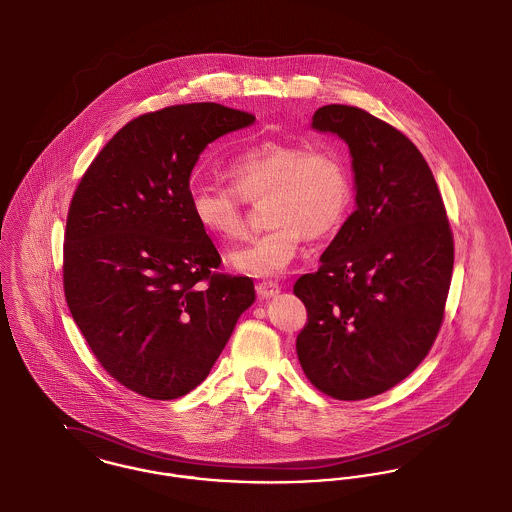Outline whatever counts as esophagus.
<instances>
[{
    "instance_id": "34e87169",
    "label": "esophagus",
    "mask_w": 512,
    "mask_h": 512,
    "mask_svg": "<svg viewBox=\"0 0 512 512\" xmlns=\"http://www.w3.org/2000/svg\"><path fill=\"white\" fill-rule=\"evenodd\" d=\"M256 291H258L260 299H272L275 295H279L281 287L275 281H262V283L256 285Z\"/></svg>"
}]
</instances>
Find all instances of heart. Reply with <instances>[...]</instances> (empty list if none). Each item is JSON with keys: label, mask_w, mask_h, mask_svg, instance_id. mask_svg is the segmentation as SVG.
<instances>
[{"label": "heart", "mask_w": 512, "mask_h": 512, "mask_svg": "<svg viewBox=\"0 0 512 512\" xmlns=\"http://www.w3.org/2000/svg\"><path fill=\"white\" fill-rule=\"evenodd\" d=\"M233 188L196 184L190 209L200 229L221 240L242 233V200H266L268 233L231 252L235 270L252 277L285 272L299 256L303 235L326 237L345 219L353 182L340 153L326 145L264 143L229 165Z\"/></svg>", "instance_id": "obj_1"}]
</instances>
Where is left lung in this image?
I'll return each instance as SVG.
<instances>
[{"label": "left lung", "mask_w": 512, "mask_h": 512, "mask_svg": "<svg viewBox=\"0 0 512 512\" xmlns=\"http://www.w3.org/2000/svg\"><path fill=\"white\" fill-rule=\"evenodd\" d=\"M312 130L349 147L355 211L297 279L307 326L297 355L308 380L336 400H365L402 382L443 324L454 242L435 176L408 137L345 104L314 112Z\"/></svg>", "instance_id": "left-lung-1"}]
</instances>
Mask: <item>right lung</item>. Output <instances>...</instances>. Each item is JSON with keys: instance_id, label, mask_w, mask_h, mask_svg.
<instances>
[{"instance_id": "add662e5", "label": "right lung", "mask_w": 512, "mask_h": 512, "mask_svg": "<svg viewBox=\"0 0 512 512\" xmlns=\"http://www.w3.org/2000/svg\"><path fill=\"white\" fill-rule=\"evenodd\" d=\"M215 103L143 114L112 137L69 205L64 291L91 351L126 388L174 400L209 375L250 277L213 273L221 256L190 209V174L207 143L254 124Z\"/></svg>"}]
</instances>
